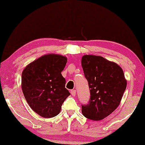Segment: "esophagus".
<instances>
[{"label": "esophagus", "instance_id": "34e87169", "mask_svg": "<svg viewBox=\"0 0 145 145\" xmlns=\"http://www.w3.org/2000/svg\"><path fill=\"white\" fill-rule=\"evenodd\" d=\"M71 95H72L73 96H76V90H71Z\"/></svg>", "mask_w": 145, "mask_h": 145}]
</instances>
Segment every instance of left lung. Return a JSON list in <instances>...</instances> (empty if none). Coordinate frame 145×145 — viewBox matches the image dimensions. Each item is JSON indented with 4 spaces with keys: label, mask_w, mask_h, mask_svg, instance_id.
<instances>
[{
    "label": "left lung",
    "mask_w": 145,
    "mask_h": 145,
    "mask_svg": "<svg viewBox=\"0 0 145 145\" xmlns=\"http://www.w3.org/2000/svg\"><path fill=\"white\" fill-rule=\"evenodd\" d=\"M81 65L91 93L88 104L82 106V114L91 120H102L120 104L127 86L123 71L101 56L84 55Z\"/></svg>",
    "instance_id": "obj_1"
}]
</instances>
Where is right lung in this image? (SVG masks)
<instances>
[{"mask_svg": "<svg viewBox=\"0 0 145 145\" xmlns=\"http://www.w3.org/2000/svg\"><path fill=\"white\" fill-rule=\"evenodd\" d=\"M66 56L44 55L28 65L22 74V90L34 112L44 118L59 114L63 103L70 93L61 74L67 63Z\"/></svg>", "mask_w": 145, "mask_h": 145, "instance_id": "1", "label": "right lung"}]
</instances>
